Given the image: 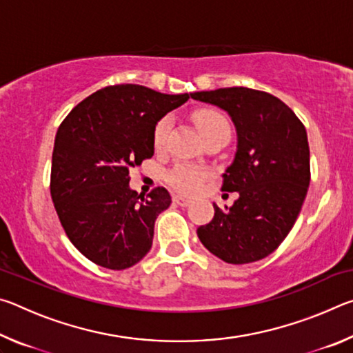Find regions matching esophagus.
Segmentation results:
<instances>
[{
	"mask_svg": "<svg viewBox=\"0 0 353 353\" xmlns=\"http://www.w3.org/2000/svg\"><path fill=\"white\" fill-rule=\"evenodd\" d=\"M174 202L181 207H188L191 204V201L188 198H185V196H174Z\"/></svg>",
	"mask_w": 353,
	"mask_h": 353,
	"instance_id": "34e87169",
	"label": "esophagus"
}]
</instances>
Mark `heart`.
I'll return each instance as SVG.
<instances>
[{
  "instance_id": "b5f03b06",
  "label": "heart",
  "mask_w": 353,
  "mask_h": 353,
  "mask_svg": "<svg viewBox=\"0 0 353 353\" xmlns=\"http://www.w3.org/2000/svg\"><path fill=\"white\" fill-rule=\"evenodd\" d=\"M194 121L198 124L201 132L210 129L218 124L227 123L225 118L221 113L214 110H199L194 113ZM172 126V121L170 117L160 118L154 126L152 132V141L155 148H162L166 141L170 130ZM207 179V171L198 168V166L190 165V163H177L174 168L168 171L166 174V181H168L172 187L183 193H193V191L201 187V183Z\"/></svg>"
}]
</instances>
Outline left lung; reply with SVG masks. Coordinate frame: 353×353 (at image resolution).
I'll return each mask as SVG.
<instances>
[{"instance_id": "8db88e82", "label": "left lung", "mask_w": 353, "mask_h": 353, "mask_svg": "<svg viewBox=\"0 0 353 353\" xmlns=\"http://www.w3.org/2000/svg\"><path fill=\"white\" fill-rule=\"evenodd\" d=\"M229 113L236 130L223 191L240 194L201 225V243L225 263L244 265L274 252L294 225L310 185L307 130L279 98L246 87L191 93Z\"/></svg>"}]
</instances>
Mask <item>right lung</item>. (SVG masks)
I'll list each match as a JSON object with an SVG mask.
<instances>
[{
    "label": "right lung",
    "instance_id": "right-lung-1",
    "mask_svg": "<svg viewBox=\"0 0 353 353\" xmlns=\"http://www.w3.org/2000/svg\"><path fill=\"white\" fill-rule=\"evenodd\" d=\"M190 99L137 83L110 85L77 104L57 129L51 198L65 234L88 260L126 270L152 246L154 223L171 204L163 187L148 198L129 168L154 155L155 123Z\"/></svg>",
    "mask_w": 353,
    "mask_h": 353
}]
</instances>
